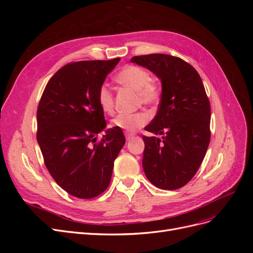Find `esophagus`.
Returning <instances> with one entry per match:
<instances>
[{"mask_svg": "<svg viewBox=\"0 0 253 253\" xmlns=\"http://www.w3.org/2000/svg\"><path fill=\"white\" fill-rule=\"evenodd\" d=\"M135 137V135L134 134H131V133H126V139L128 141V140H131V139H133Z\"/></svg>", "mask_w": 253, "mask_h": 253, "instance_id": "obj_1", "label": "esophagus"}]
</instances>
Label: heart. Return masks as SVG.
Masks as SVG:
<instances>
[{"instance_id": "b5f03b06", "label": "heart", "mask_w": 253, "mask_h": 253, "mask_svg": "<svg viewBox=\"0 0 253 253\" xmlns=\"http://www.w3.org/2000/svg\"><path fill=\"white\" fill-rule=\"evenodd\" d=\"M116 81L126 87L136 90L137 101L144 105H154L160 99V89L151 80L150 74L144 68L136 65H127L117 74ZM97 101L103 113H114V97L108 84H101L98 89ZM149 116L143 112L135 114H120L112 120V126L127 133H134L148 124Z\"/></svg>"}]
</instances>
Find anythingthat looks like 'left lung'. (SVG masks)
Instances as JSON below:
<instances>
[{"label": "left lung", "instance_id": "obj_1", "mask_svg": "<svg viewBox=\"0 0 253 253\" xmlns=\"http://www.w3.org/2000/svg\"><path fill=\"white\" fill-rule=\"evenodd\" d=\"M131 62L154 73L163 85L156 116L144 128L164 136L142 137L144 174L159 189H179L196 174L210 142V102L201 76L165 53L135 56Z\"/></svg>", "mask_w": 253, "mask_h": 253}]
</instances>
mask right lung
<instances>
[{
    "mask_svg": "<svg viewBox=\"0 0 253 253\" xmlns=\"http://www.w3.org/2000/svg\"><path fill=\"white\" fill-rule=\"evenodd\" d=\"M120 58L79 61L52 76L37 111V140L51 177L71 195L89 200L109 187L114 162L126 143L120 128H105L98 89Z\"/></svg>",
    "mask_w": 253,
    "mask_h": 253,
    "instance_id": "1",
    "label": "right lung"
}]
</instances>
